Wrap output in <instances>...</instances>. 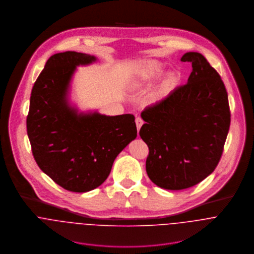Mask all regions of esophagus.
<instances>
[{
  "mask_svg": "<svg viewBox=\"0 0 254 254\" xmlns=\"http://www.w3.org/2000/svg\"><path fill=\"white\" fill-rule=\"evenodd\" d=\"M144 124V121H143V119L141 118V117H137L136 118V125H137V129H138V131H140V129H141V127H142V125Z\"/></svg>",
  "mask_w": 254,
  "mask_h": 254,
  "instance_id": "1",
  "label": "esophagus"
}]
</instances>
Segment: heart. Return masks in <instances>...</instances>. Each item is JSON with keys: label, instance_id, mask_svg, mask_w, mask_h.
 Instances as JSON below:
<instances>
[{"label": "heart", "instance_id": "b5f03b06", "mask_svg": "<svg viewBox=\"0 0 254 254\" xmlns=\"http://www.w3.org/2000/svg\"><path fill=\"white\" fill-rule=\"evenodd\" d=\"M162 72L163 65L157 61H148L141 67V76L146 80L155 79Z\"/></svg>", "mask_w": 254, "mask_h": 254}]
</instances>
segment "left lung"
<instances>
[{
	"mask_svg": "<svg viewBox=\"0 0 254 254\" xmlns=\"http://www.w3.org/2000/svg\"><path fill=\"white\" fill-rule=\"evenodd\" d=\"M188 83L141 113L140 130L149 152L148 178L156 186L178 190L204 180L216 168L230 128L228 94L217 71L199 53L189 52Z\"/></svg>",
	"mask_w": 254,
	"mask_h": 254,
	"instance_id": "left-lung-1",
	"label": "left lung"
}]
</instances>
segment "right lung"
I'll use <instances>...</instances> for the list:
<instances>
[{
  "mask_svg": "<svg viewBox=\"0 0 254 254\" xmlns=\"http://www.w3.org/2000/svg\"><path fill=\"white\" fill-rule=\"evenodd\" d=\"M97 59L77 52L52 56L33 86L27 135L40 169L62 188L86 192L109 177L116 156L136 139L133 114L78 112L69 103L76 67Z\"/></svg>",
  "mask_w": 254,
  "mask_h": 254,
  "instance_id": "right-lung-1",
  "label": "right lung"
}]
</instances>
